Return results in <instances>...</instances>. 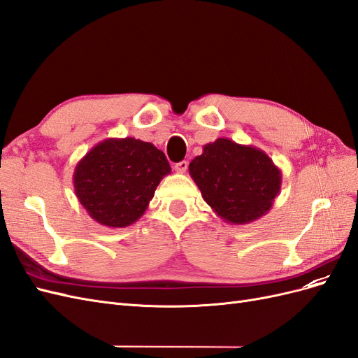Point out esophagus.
I'll use <instances>...</instances> for the list:
<instances>
[{"label": "esophagus", "mask_w": 358, "mask_h": 358, "mask_svg": "<svg viewBox=\"0 0 358 358\" xmlns=\"http://www.w3.org/2000/svg\"><path fill=\"white\" fill-rule=\"evenodd\" d=\"M187 169H188V161H185V159L178 162V164H175V170H176L178 173H185Z\"/></svg>", "instance_id": "1"}]
</instances>
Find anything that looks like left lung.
Wrapping results in <instances>:
<instances>
[{
  "label": "left lung",
  "instance_id": "obj_1",
  "mask_svg": "<svg viewBox=\"0 0 358 358\" xmlns=\"http://www.w3.org/2000/svg\"><path fill=\"white\" fill-rule=\"evenodd\" d=\"M203 200L225 222L245 225L273 206L282 173L264 150L220 137L189 162Z\"/></svg>",
  "mask_w": 358,
  "mask_h": 358
}]
</instances>
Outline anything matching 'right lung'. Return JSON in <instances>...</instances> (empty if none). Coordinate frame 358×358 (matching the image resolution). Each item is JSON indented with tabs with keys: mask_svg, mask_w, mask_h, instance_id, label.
<instances>
[{
	"mask_svg": "<svg viewBox=\"0 0 358 358\" xmlns=\"http://www.w3.org/2000/svg\"><path fill=\"white\" fill-rule=\"evenodd\" d=\"M170 171L164 152L152 143L134 137L106 138L78 162L73 185L94 221L124 229L142 218Z\"/></svg>",
	"mask_w": 358,
	"mask_h": 358,
	"instance_id": "obj_1",
	"label": "right lung"
}]
</instances>
